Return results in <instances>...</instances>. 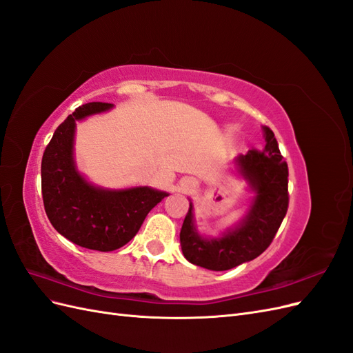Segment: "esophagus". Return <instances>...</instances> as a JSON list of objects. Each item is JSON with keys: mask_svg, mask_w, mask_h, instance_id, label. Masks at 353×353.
Wrapping results in <instances>:
<instances>
[{"mask_svg": "<svg viewBox=\"0 0 353 353\" xmlns=\"http://www.w3.org/2000/svg\"><path fill=\"white\" fill-rule=\"evenodd\" d=\"M190 188H193V184H188L187 185V190H190Z\"/></svg>", "mask_w": 353, "mask_h": 353, "instance_id": "1", "label": "esophagus"}]
</instances>
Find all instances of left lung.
I'll use <instances>...</instances> for the list:
<instances>
[{
    "label": "left lung",
    "mask_w": 353,
    "mask_h": 353,
    "mask_svg": "<svg viewBox=\"0 0 353 353\" xmlns=\"http://www.w3.org/2000/svg\"><path fill=\"white\" fill-rule=\"evenodd\" d=\"M263 150L236 159L237 172L248 181L254 197L245 216L219 237H203L194 225L193 203L179 232L185 259L210 271H227L263 253L279 231L288 208V168L274 132L262 126Z\"/></svg>",
    "instance_id": "obj_1"
}]
</instances>
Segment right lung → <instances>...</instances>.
<instances>
[{
  "label": "right lung",
  "instance_id": "add662e5",
  "mask_svg": "<svg viewBox=\"0 0 353 353\" xmlns=\"http://www.w3.org/2000/svg\"><path fill=\"white\" fill-rule=\"evenodd\" d=\"M112 108L97 101L79 105L59 125L41 162L42 200L51 225L72 243L99 252H112L131 241L147 213L169 196L152 187H95L78 172L73 157L77 122Z\"/></svg>",
  "mask_w": 353,
  "mask_h": 353
}]
</instances>
